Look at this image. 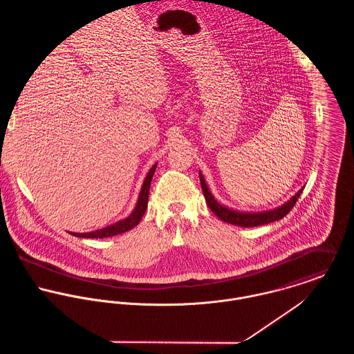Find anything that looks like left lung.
<instances>
[{"instance_id": "1", "label": "left lung", "mask_w": 354, "mask_h": 354, "mask_svg": "<svg viewBox=\"0 0 354 354\" xmlns=\"http://www.w3.org/2000/svg\"><path fill=\"white\" fill-rule=\"evenodd\" d=\"M201 176V184H202L203 194L205 198V203L209 207V209L223 222L236 225V226H241V227H253V226H260V225H267L271 223L274 221H279L282 219L285 215H288V212L293 208V205L297 202V199L300 198V195L303 194V188L293 196L290 198V201L283 203L282 205L268 209V211H257V212H248V211H239L234 208H230L225 204H221L218 202L214 195L211 194V191L207 187V183L203 177L202 171H199Z\"/></svg>"}]
</instances>
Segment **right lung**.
Wrapping results in <instances>:
<instances>
[{"label": "right lung", "instance_id": "right-lung-1", "mask_svg": "<svg viewBox=\"0 0 354 354\" xmlns=\"http://www.w3.org/2000/svg\"><path fill=\"white\" fill-rule=\"evenodd\" d=\"M155 169H156V163L152 166L150 169V171L147 173L145 181H143V185H142V189H140V194H139V198H138V202L135 208L132 209V212L124 218V219H120L106 227H102L98 230H94V232H87V233H75V232H69L72 236L75 237H80V239H104V237H113V236H117V234H121V233H125L131 229H133L139 222L140 219L143 218L146 209H147V204H149V194H150V185H151L152 176L155 173Z\"/></svg>", "mask_w": 354, "mask_h": 354}]
</instances>
